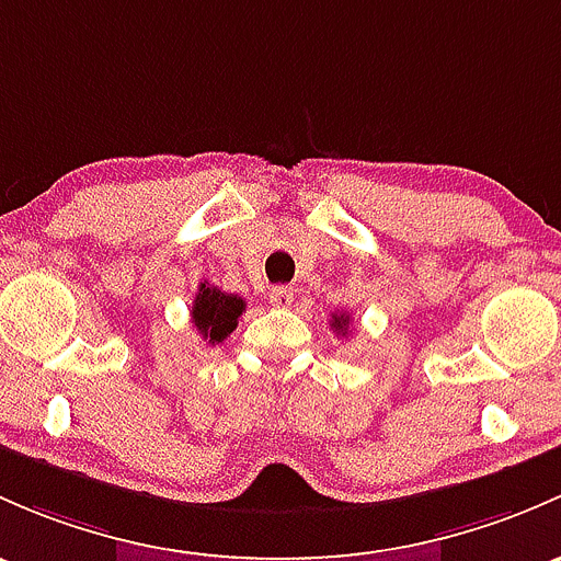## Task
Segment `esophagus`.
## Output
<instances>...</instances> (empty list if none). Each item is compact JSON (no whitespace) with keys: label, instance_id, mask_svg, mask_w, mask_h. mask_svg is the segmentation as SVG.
Returning <instances> with one entry per match:
<instances>
[{"label":"esophagus","instance_id":"esophagus-1","mask_svg":"<svg viewBox=\"0 0 561 561\" xmlns=\"http://www.w3.org/2000/svg\"><path fill=\"white\" fill-rule=\"evenodd\" d=\"M270 302L275 308H288L294 302V288L291 286H273L270 288Z\"/></svg>","mask_w":561,"mask_h":561}]
</instances>
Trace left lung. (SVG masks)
Segmentation results:
<instances>
[{
	"label": "left lung",
	"mask_w": 561,
	"mask_h": 561,
	"mask_svg": "<svg viewBox=\"0 0 561 561\" xmlns=\"http://www.w3.org/2000/svg\"><path fill=\"white\" fill-rule=\"evenodd\" d=\"M348 323H351L348 316H345V313H334L332 321H329V327H332L334 332L343 334V337H345V334H348Z\"/></svg>",
	"instance_id": "left-lung-1"
}]
</instances>
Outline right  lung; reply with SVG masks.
I'll return each instance as SVG.
<instances>
[{
	"instance_id": "1",
	"label": "right lung",
	"mask_w": 561,
	"mask_h": 561,
	"mask_svg": "<svg viewBox=\"0 0 561 561\" xmlns=\"http://www.w3.org/2000/svg\"><path fill=\"white\" fill-rule=\"evenodd\" d=\"M245 310V299L238 294H227L216 288L213 283H199L194 305H192V323L196 332L210 345L224 343L229 334L238 329V319Z\"/></svg>"
}]
</instances>
